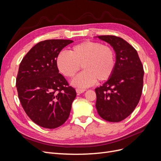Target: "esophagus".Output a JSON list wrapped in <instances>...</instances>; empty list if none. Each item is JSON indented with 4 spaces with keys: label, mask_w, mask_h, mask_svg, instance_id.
<instances>
[{
    "label": "esophagus",
    "mask_w": 161,
    "mask_h": 161,
    "mask_svg": "<svg viewBox=\"0 0 161 161\" xmlns=\"http://www.w3.org/2000/svg\"><path fill=\"white\" fill-rule=\"evenodd\" d=\"M86 90L84 89H79V88H78V89H76V91L78 94H81V93H82V92H84Z\"/></svg>",
    "instance_id": "34e87169"
}]
</instances>
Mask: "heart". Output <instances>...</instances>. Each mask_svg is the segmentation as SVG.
Segmentation results:
<instances>
[{
	"mask_svg": "<svg viewBox=\"0 0 161 161\" xmlns=\"http://www.w3.org/2000/svg\"><path fill=\"white\" fill-rule=\"evenodd\" d=\"M58 69L66 77L72 78L80 69L85 70L71 82L75 86L85 88L99 81L108 80L113 74L115 55L109 46L100 42L85 41L72 47L70 52H60L56 58Z\"/></svg>",
	"mask_w": 161,
	"mask_h": 161,
	"instance_id": "b5f03b06",
	"label": "heart"
}]
</instances>
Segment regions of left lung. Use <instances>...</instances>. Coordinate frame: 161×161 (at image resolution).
Here are the masks:
<instances>
[{
	"mask_svg": "<svg viewBox=\"0 0 161 161\" xmlns=\"http://www.w3.org/2000/svg\"><path fill=\"white\" fill-rule=\"evenodd\" d=\"M113 47L115 66L105 83L95 89V107L101 118L119 122L128 117L140 101L144 70L138 52L124 39L114 36H96Z\"/></svg>",
	"mask_w": 161,
	"mask_h": 161,
	"instance_id": "1",
	"label": "left lung"
}]
</instances>
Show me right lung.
Instances as JSON below:
<instances>
[{
    "label": "right lung",
    "instance_id": "1",
    "mask_svg": "<svg viewBox=\"0 0 161 161\" xmlns=\"http://www.w3.org/2000/svg\"><path fill=\"white\" fill-rule=\"evenodd\" d=\"M72 42L69 40L39 42L19 65L16 80L19 99L29 118L42 128H56L70 115L76 91L59 73L56 58Z\"/></svg>",
    "mask_w": 161,
    "mask_h": 161
}]
</instances>
